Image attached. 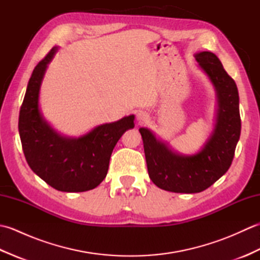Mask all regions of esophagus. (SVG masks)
I'll return each instance as SVG.
<instances>
[{
    "instance_id": "esophagus-1",
    "label": "esophagus",
    "mask_w": 260,
    "mask_h": 260,
    "mask_svg": "<svg viewBox=\"0 0 260 260\" xmlns=\"http://www.w3.org/2000/svg\"><path fill=\"white\" fill-rule=\"evenodd\" d=\"M136 118H137V121H139L140 124H144V123H147V121L150 120V116L147 115V113L141 112V113L136 115Z\"/></svg>"
}]
</instances>
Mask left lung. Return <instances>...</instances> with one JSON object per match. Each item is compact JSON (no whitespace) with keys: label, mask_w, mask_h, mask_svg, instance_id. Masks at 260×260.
<instances>
[{"label":"left lung","mask_w":260,"mask_h":260,"mask_svg":"<svg viewBox=\"0 0 260 260\" xmlns=\"http://www.w3.org/2000/svg\"><path fill=\"white\" fill-rule=\"evenodd\" d=\"M194 57L212 82L218 101L214 128L202 150L182 155L157 140L150 129L140 128L150 179L159 189L175 193L201 192L221 178L233 162L241 131L235 80L214 53L202 51Z\"/></svg>","instance_id":"obj_1"}]
</instances>
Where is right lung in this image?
Segmentation results:
<instances>
[{
  "mask_svg": "<svg viewBox=\"0 0 260 260\" xmlns=\"http://www.w3.org/2000/svg\"><path fill=\"white\" fill-rule=\"evenodd\" d=\"M57 50L53 47L33 70L20 109L19 134L33 172L58 191L84 192L106 178L112 152L121 135L134 127V115L99 125L80 137L57 133L39 109L43 76Z\"/></svg>",
  "mask_w": 260,
  "mask_h": 260,
  "instance_id": "obj_1",
  "label": "right lung"
}]
</instances>
